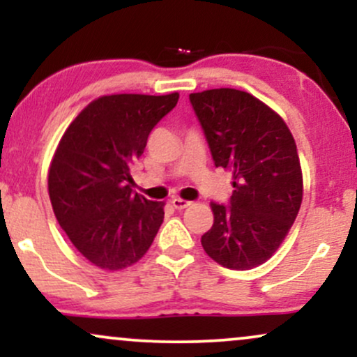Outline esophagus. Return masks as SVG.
I'll list each match as a JSON object with an SVG mask.
<instances>
[{"instance_id":"esophagus-1","label":"esophagus","mask_w":357,"mask_h":357,"mask_svg":"<svg viewBox=\"0 0 357 357\" xmlns=\"http://www.w3.org/2000/svg\"><path fill=\"white\" fill-rule=\"evenodd\" d=\"M171 203H173V206L176 208V210H184V208L190 206V202H186V199H181V198H174L171 199Z\"/></svg>"}]
</instances>
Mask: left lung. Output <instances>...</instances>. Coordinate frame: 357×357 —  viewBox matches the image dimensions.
I'll return each mask as SVG.
<instances>
[{"label":"left lung","instance_id":"1","mask_svg":"<svg viewBox=\"0 0 357 357\" xmlns=\"http://www.w3.org/2000/svg\"><path fill=\"white\" fill-rule=\"evenodd\" d=\"M216 167L233 173L227 204L211 203L215 221L204 252L223 267L248 270L267 261L292 228L302 203L297 146L280 116L236 89L190 93Z\"/></svg>","mask_w":357,"mask_h":357}]
</instances>
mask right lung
<instances>
[{"instance_id": "right-lung-1", "label": "right lung", "mask_w": 357, "mask_h": 357, "mask_svg": "<svg viewBox=\"0 0 357 357\" xmlns=\"http://www.w3.org/2000/svg\"><path fill=\"white\" fill-rule=\"evenodd\" d=\"M178 99V92L100 97L60 139L48 173L53 213L73 247L96 267H130L153 245L165 203L132 191L129 167Z\"/></svg>"}]
</instances>
